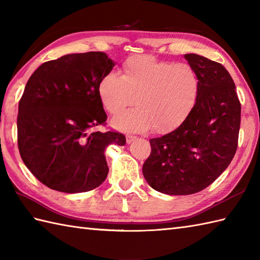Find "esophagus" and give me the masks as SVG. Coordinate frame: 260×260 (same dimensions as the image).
Listing matches in <instances>:
<instances>
[{"mask_svg":"<svg viewBox=\"0 0 260 260\" xmlns=\"http://www.w3.org/2000/svg\"><path fill=\"white\" fill-rule=\"evenodd\" d=\"M135 139H136V137H135V136H133V135H127V136H126V142H127V144H131L132 142H134V141H135Z\"/></svg>","mask_w":260,"mask_h":260,"instance_id":"34e87169","label":"esophagus"}]
</instances>
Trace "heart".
<instances>
[{"label": "heart", "mask_w": 260, "mask_h": 260, "mask_svg": "<svg viewBox=\"0 0 260 260\" xmlns=\"http://www.w3.org/2000/svg\"><path fill=\"white\" fill-rule=\"evenodd\" d=\"M200 81L190 64L136 54L125 60L121 76L108 73L98 93L109 114L118 115L134 103L137 107L115 117L116 129L170 133L189 117L198 101Z\"/></svg>", "instance_id": "1"}]
</instances>
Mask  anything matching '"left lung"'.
I'll return each mask as SVG.
<instances>
[{"label": "left lung", "instance_id": "8db88e82", "mask_svg": "<svg viewBox=\"0 0 260 260\" xmlns=\"http://www.w3.org/2000/svg\"><path fill=\"white\" fill-rule=\"evenodd\" d=\"M184 58L200 81L198 101L183 124L150 140L143 175L164 194L202 191L228 168L236 154L241 105L235 82L222 64L196 53Z\"/></svg>", "mask_w": 260, "mask_h": 260}]
</instances>
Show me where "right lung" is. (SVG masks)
Returning a JSON list of instances; mask_svg holds the SVG:
<instances>
[{
  "label": "right lung",
  "mask_w": 260,
  "mask_h": 260,
  "mask_svg": "<svg viewBox=\"0 0 260 260\" xmlns=\"http://www.w3.org/2000/svg\"><path fill=\"white\" fill-rule=\"evenodd\" d=\"M114 66L105 52L70 53L42 63L27 80L19 103V151L50 189H95L108 174L106 147L125 145L123 134L92 131L107 118L98 85Z\"/></svg>",
  "instance_id": "add662e5"
}]
</instances>
